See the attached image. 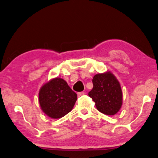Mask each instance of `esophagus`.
Segmentation results:
<instances>
[{
	"label": "esophagus",
	"mask_w": 158,
	"mask_h": 158,
	"mask_svg": "<svg viewBox=\"0 0 158 158\" xmlns=\"http://www.w3.org/2000/svg\"><path fill=\"white\" fill-rule=\"evenodd\" d=\"M84 94H85V93H84V92H79V93H77V95H78V97H81V96H83V95H84Z\"/></svg>",
	"instance_id": "1"
}]
</instances>
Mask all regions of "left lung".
Here are the masks:
<instances>
[{
	"instance_id": "8db88e82",
	"label": "left lung",
	"mask_w": 158,
	"mask_h": 158,
	"mask_svg": "<svg viewBox=\"0 0 158 158\" xmlns=\"http://www.w3.org/2000/svg\"><path fill=\"white\" fill-rule=\"evenodd\" d=\"M93 88L89 96L95 102L99 112L106 115H114L123 105V92L120 84L111 72L94 75Z\"/></svg>"
}]
</instances>
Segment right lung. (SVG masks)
<instances>
[{
	"instance_id": "right-lung-1",
	"label": "right lung",
	"mask_w": 158,
	"mask_h": 158,
	"mask_svg": "<svg viewBox=\"0 0 158 158\" xmlns=\"http://www.w3.org/2000/svg\"><path fill=\"white\" fill-rule=\"evenodd\" d=\"M77 99V95L65 80L54 78L40 89L39 102L42 111L52 119H59L71 112Z\"/></svg>"
}]
</instances>
